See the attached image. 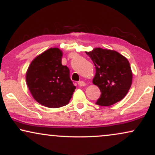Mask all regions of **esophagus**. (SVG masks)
<instances>
[{"label":"esophagus","instance_id":"obj_1","mask_svg":"<svg viewBox=\"0 0 155 155\" xmlns=\"http://www.w3.org/2000/svg\"><path fill=\"white\" fill-rule=\"evenodd\" d=\"M78 84H79V86H80V87H84V86H85V84H85L84 81H79V82H78Z\"/></svg>","mask_w":155,"mask_h":155}]
</instances>
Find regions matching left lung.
Here are the masks:
<instances>
[{
  "instance_id": "obj_1",
  "label": "left lung",
  "mask_w": 155,
  "mask_h": 155,
  "mask_svg": "<svg viewBox=\"0 0 155 155\" xmlns=\"http://www.w3.org/2000/svg\"><path fill=\"white\" fill-rule=\"evenodd\" d=\"M95 66L92 83L100 89L101 95L96 104L108 106L127 95L132 84L133 74L129 61L116 51L95 48L86 52Z\"/></svg>"
}]
</instances>
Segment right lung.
<instances>
[{
	"mask_svg": "<svg viewBox=\"0 0 155 155\" xmlns=\"http://www.w3.org/2000/svg\"><path fill=\"white\" fill-rule=\"evenodd\" d=\"M63 52L50 48L37 56L28 67L26 82L33 98L42 106L59 108L68 104L76 87L70 71L62 65Z\"/></svg>",
	"mask_w": 155,
	"mask_h": 155,
	"instance_id": "right-lung-1",
	"label": "right lung"
}]
</instances>
